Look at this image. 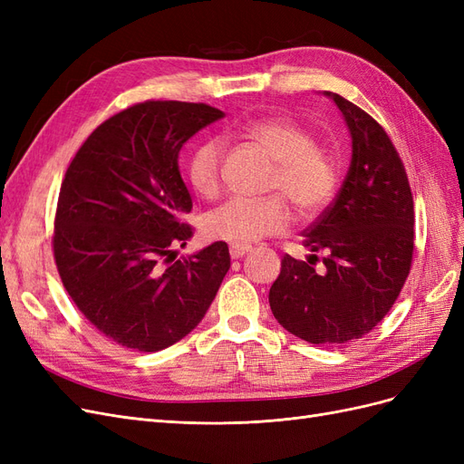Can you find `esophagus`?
<instances>
[{"instance_id": "obj_1", "label": "esophagus", "mask_w": 464, "mask_h": 464, "mask_svg": "<svg viewBox=\"0 0 464 464\" xmlns=\"http://www.w3.org/2000/svg\"><path fill=\"white\" fill-rule=\"evenodd\" d=\"M251 251V247L249 246H230V257L232 259H240V257H244L246 254H249Z\"/></svg>"}]
</instances>
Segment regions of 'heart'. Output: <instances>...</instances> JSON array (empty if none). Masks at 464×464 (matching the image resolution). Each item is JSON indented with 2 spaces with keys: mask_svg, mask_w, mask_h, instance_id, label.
<instances>
[{
  "mask_svg": "<svg viewBox=\"0 0 464 464\" xmlns=\"http://www.w3.org/2000/svg\"><path fill=\"white\" fill-rule=\"evenodd\" d=\"M244 133L276 162L271 191L283 193L304 218H314L327 208L339 186V168L329 152L317 147L310 130L286 118H263L247 121ZM222 159L220 139H208L193 150L188 178L201 198L213 199L218 195ZM290 222L288 205L278 195L266 199L234 198L207 213L203 228L215 240L249 246L266 236L283 234Z\"/></svg>",
  "mask_w": 464,
  "mask_h": 464,
  "instance_id": "b5f03b06",
  "label": "heart"
}]
</instances>
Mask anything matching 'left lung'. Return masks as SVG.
Returning a JSON list of instances; mask_svg holds the SVG:
<instances>
[{
	"label": "left lung",
	"instance_id": "8db88e82",
	"mask_svg": "<svg viewBox=\"0 0 464 464\" xmlns=\"http://www.w3.org/2000/svg\"><path fill=\"white\" fill-rule=\"evenodd\" d=\"M353 137V160L331 207L307 228V261L285 256L269 290L275 319L300 339L339 346L370 333L399 298L414 251L409 176L389 135L336 92ZM315 253L324 254L319 270Z\"/></svg>",
	"mask_w": 464,
	"mask_h": 464
}]
</instances>
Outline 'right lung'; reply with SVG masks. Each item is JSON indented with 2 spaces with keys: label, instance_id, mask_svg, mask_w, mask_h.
<instances>
[{
  "label": "right lung",
  "instance_id": "obj_1",
  "mask_svg": "<svg viewBox=\"0 0 464 464\" xmlns=\"http://www.w3.org/2000/svg\"><path fill=\"white\" fill-rule=\"evenodd\" d=\"M220 118L208 104H135L98 125L67 168L53 259L79 312L125 348L159 353L184 339L230 269L227 242L176 257L193 236L178 154Z\"/></svg>",
  "mask_w": 464,
  "mask_h": 464
}]
</instances>
